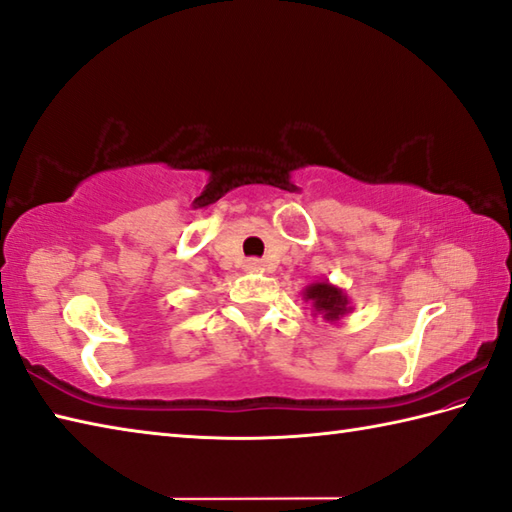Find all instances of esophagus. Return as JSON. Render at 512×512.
I'll use <instances>...</instances> for the list:
<instances>
[{
    "mask_svg": "<svg viewBox=\"0 0 512 512\" xmlns=\"http://www.w3.org/2000/svg\"><path fill=\"white\" fill-rule=\"evenodd\" d=\"M246 268H248V270H257V268H262V259H257V257H250V259H246Z\"/></svg>",
    "mask_w": 512,
    "mask_h": 512,
    "instance_id": "1",
    "label": "esophagus"
}]
</instances>
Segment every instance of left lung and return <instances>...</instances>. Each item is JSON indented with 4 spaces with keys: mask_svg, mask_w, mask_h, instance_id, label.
<instances>
[{
    "mask_svg": "<svg viewBox=\"0 0 512 512\" xmlns=\"http://www.w3.org/2000/svg\"><path fill=\"white\" fill-rule=\"evenodd\" d=\"M304 299L313 304L315 315H322L326 322H337L339 317H344L350 310L344 290L328 282L310 284L304 290Z\"/></svg>",
    "mask_w": 512,
    "mask_h": 512,
    "instance_id": "left-lung-1",
    "label": "left lung"
}]
</instances>
